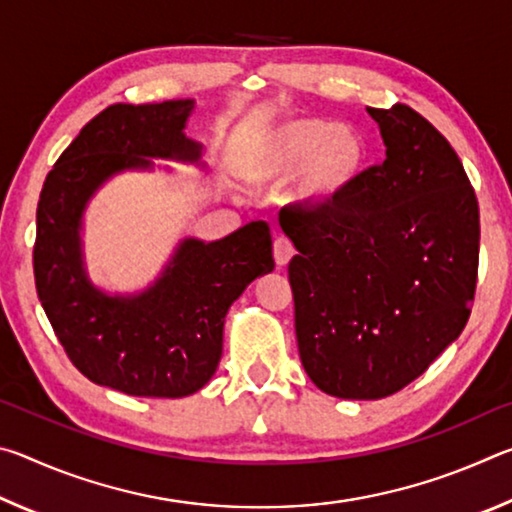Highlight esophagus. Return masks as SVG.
<instances>
[{
    "instance_id": "1",
    "label": "esophagus",
    "mask_w": 512,
    "mask_h": 512,
    "mask_svg": "<svg viewBox=\"0 0 512 512\" xmlns=\"http://www.w3.org/2000/svg\"><path fill=\"white\" fill-rule=\"evenodd\" d=\"M293 255H296V248H293L291 241L287 237H275V244H273L275 264L277 266H287Z\"/></svg>"
}]
</instances>
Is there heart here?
<instances>
[{"mask_svg": "<svg viewBox=\"0 0 512 512\" xmlns=\"http://www.w3.org/2000/svg\"><path fill=\"white\" fill-rule=\"evenodd\" d=\"M368 162V144L352 126L323 117H293L273 126L246 160V176L257 183L298 171L296 194L323 203L343 194Z\"/></svg>", "mask_w": 512, "mask_h": 512, "instance_id": "obj_1", "label": "heart"}]
</instances>
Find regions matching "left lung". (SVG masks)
Segmentation results:
<instances>
[{"instance_id": "left-lung-1", "label": "left lung", "mask_w": 512, "mask_h": 512, "mask_svg": "<svg viewBox=\"0 0 512 512\" xmlns=\"http://www.w3.org/2000/svg\"><path fill=\"white\" fill-rule=\"evenodd\" d=\"M386 160L332 201L280 210L300 361L320 391L379 400L409 386L470 318L479 203L449 142L420 112L368 108Z\"/></svg>"}]
</instances>
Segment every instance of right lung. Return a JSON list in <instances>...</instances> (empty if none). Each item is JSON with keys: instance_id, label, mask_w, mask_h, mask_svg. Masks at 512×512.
<instances>
[{"instance_id": "add662e5", "label": "right lung", "mask_w": 512, "mask_h": 512, "mask_svg": "<svg viewBox=\"0 0 512 512\" xmlns=\"http://www.w3.org/2000/svg\"><path fill=\"white\" fill-rule=\"evenodd\" d=\"M194 101L115 103L81 128L47 173L36 212L33 275L69 361L99 386L135 397H185L219 366L223 320L257 275L273 271V241L253 221L221 241L187 239L137 298H108L85 280L79 225L94 189L151 158L198 160L183 135Z\"/></svg>"}]
</instances>
